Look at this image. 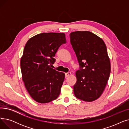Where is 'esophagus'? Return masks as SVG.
<instances>
[{
  "mask_svg": "<svg viewBox=\"0 0 129 129\" xmlns=\"http://www.w3.org/2000/svg\"><path fill=\"white\" fill-rule=\"evenodd\" d=\"M71 75V72H68L65 73V77H69V76H70Z\"/></svg>",
  "mask_w": 129,
  "mask_h": 129,
  "instance_id": "1",
  "label": "esophagus"
}]
</instances>
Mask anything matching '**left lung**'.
<instances>
[{
    "label": "left lung",
    "mask_w": 129,
    "mask_h": 129,
    "mask_svg": "<svg viewBox=\"0 0 129 129\" xmlns=\"http://www.w3.org/2000/svg\"><path fill=\"white\" fill-rule=\"evenodd\" d=\"M70 37L80 66L76 72L74 94L78 99L91 102L100 97L109 78L111 65L106 45L89 31L73 32Z\"/></svg>",
    "instance_id": "obj_1"
}]
</instances>
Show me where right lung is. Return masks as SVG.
Returning a JSON list of instances; mask_svg holds the SVG:
<instances>
[{
  "label": "right lung",
  "mask_w": 129,
  "mask_h": 129,
  "mask_svg": "<svg viewBox=\"0 0 129 129\" xmlns=\"http://www.w3.org/2000/svg\"><path fill=\"white\" fill-rule=\"evenodd\" d=\"M66 43L63 33H42L30 38L24 46L20 60L22 78L27 91L38 103H48L59 96L65 74L51 66L57 50Z\"/></svg>",
  "instance_id": "1"
}]
</instances>
